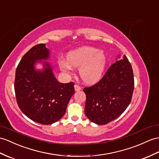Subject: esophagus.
Here are the masks:
<instances>
[{
	"mask_svg": "<svg viewBox=\"0 0 159 159\" xmlns=\"http://www.w3.org/2000/svg\"><path fill=\"white\" fill-rule=\"evenodd\" d=\"M74 88H75V91H80V90H82V88H81V86H80L78 84H75L74 86Z\"/></svg>",
	"mask_w": 159,
	"mask_h": 159,
	"instance_id": "obj_1",
	"label": "esophagus"
}]
</instances>
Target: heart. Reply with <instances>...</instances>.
Returning <instances> with one entry per match:
<instances>
[{
	"mask_svg": "<svg viewBox=\"0 0 159 159\" xmlns=\"http://www.w3.org/2000/svg\"><path fill=\"white\" fill-rule=\"evenodd\" d=\"M68 63L62 61L60 66L66 73L71 71V66L80 68V75L84 82L92 84L102 77L107 65L104 52L92 47H82L71 51L67 55Z\"/></svg>",
	"mask_w": 159,
	"mask_h": 159,
	"instance_id": "obj_1",
	"label": "heart"
}]
</instances>
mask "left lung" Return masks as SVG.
<instances>
[{
  "instance_id": "8db88e82",
  "label": "left lung",
  "mask_w": 159,
  "mask_h": 159,
  "mask_svg": "<svg viewBox=\"0 0 159 159\" xmlns=\"http://www.w3.org/2000/svg\"><path fill=\"white\" fill-rule=\"evenodd\" d=\"M134 88L132 67L124 55L123 59L111 65L99 82L84 88L86 117L98 125L113 121L129 106Z\"/></svg>"
}]
</instances>
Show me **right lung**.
<instances>
[{
	"mask_svg": "<svg viewBox=\"0 0 159 159\" xmlns=\"http://www.w3.org/2000/svg\"><path fill=\"white\" fill-rule=\"evenodd\" d=\"M48 55L49 50L43 44L30 48L17 65L14 83L17 103L22 113L43 125L52 124L63 117L75 92L74 83L58 82L48 63L43 71L34 70L36 61L48 59Z\"/></svg>",
	"mask_w": 159,
	"mask_h": 159,
	"instance_id": "right-lung-1",
	"label": "right lung"
}]
</instances>
